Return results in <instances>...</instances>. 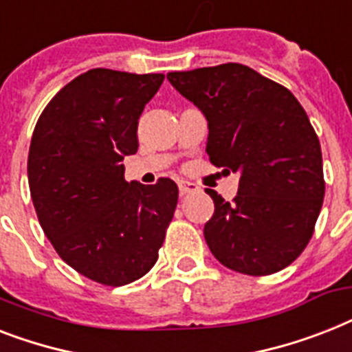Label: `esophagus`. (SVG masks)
<instances>
[{"label": "esophagus", "mask_w": 352, "mask_h": 352, "mask_svg": "<svg viewBox=\"0 0 352 352\" xmlns=\"http://www.w3.org/2000/svg\"><path fill=\"white\" fill-rule=\"evenodd\" d=\"M179 191H181V195H188V193H193V191H199V186H197L195 182L179 181Z\"/></svg>", "instance_id": "esophagus-1"}]
</instances>
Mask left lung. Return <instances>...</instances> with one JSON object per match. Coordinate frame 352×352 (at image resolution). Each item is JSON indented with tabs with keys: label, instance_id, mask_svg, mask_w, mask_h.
I'll use <instances>...</instances> for the list:
<instances>
[{
	"label": "left lung",
	"instance_id": "obj_1",
	"mask_svg": "<svg viewBox=\"0 0 352 352\" xmlns=\"http://www.w3.org/2000/svg\"><path fill=\"white\" fill-rule=\"evenodd\" d=\"M168 81L204 113L211 164L241 177L231 204L206 191L215 202L204 226L213 256L253 276L287 267L311 241L325 193L320 141L302 104L239 63L170 72Z\"/></svg>",
	"mask_w": 352,
	"mask_h": 352
}]
</instances>
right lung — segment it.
Listing matches in <instances>:
<instances>
[{"mask_svg": "<svg viewBox=\"0 0 352 352\" xmlns=\"http://www.w3.org/2000/svg\"><path fill=\"white\" fill-rule=\"evenodd\" d=\"M162 81L94 68L61 88L34 128L28 186L39 224L57 255L99 284L146 275L175 213V182H126L122 164L139 148V117Z\"/></svg>", "mask_w": 352, "mask_h": 352, "instance_id": "1", "label": "right lung"}]
</instances>
